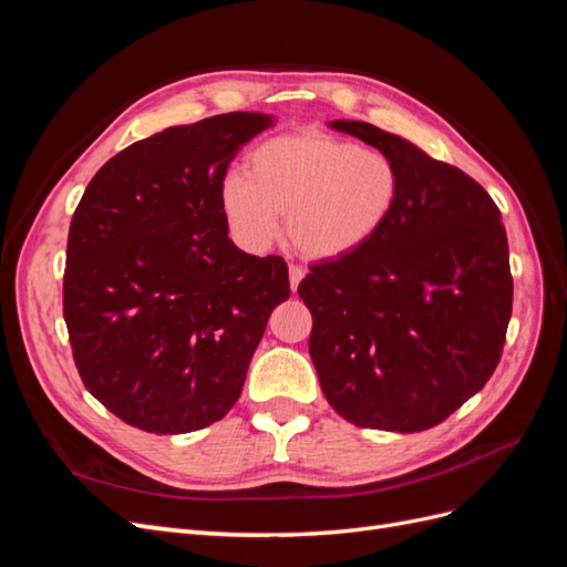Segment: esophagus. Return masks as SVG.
<instances>
[{
    "label": "esophagus",
    "mask_w": 567,
    "mask_h": 567,
    "mask_svg": "<svg viewBox=\"0 0 567 567\" xmlns=\"http://www.w3.org/2000/svg\"><path fill=\"white\" fill-rule=\"evenodd\" d=\"M302 277H305V271H302V267H298V265H290L288 267V279H290V290H298V284L302 281Z\"/></svg>",
    "instance_id": "esophagus-1"
}]
</instances>
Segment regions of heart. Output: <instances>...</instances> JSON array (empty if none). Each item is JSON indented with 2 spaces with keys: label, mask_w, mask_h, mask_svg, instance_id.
I'll use <instances>...</instances> for the list:
<instances>
[{
  "label": "heart",
  "mask_w": 567,
  "mask_h": 567,
  "mask_svg": "<svg viewBox=\"0 0 567 567\" xmlns=\"http://www.w3.org/2000/svg\"><path fill=\"white\" fill-rule=\"evenodd\" d=\"M402 179L385 153L321 132L281 134L255 146L246 175L221 182V213L246 250H265L286 217L288 241L307 260L364 248L398 208Z\"/></svg>",
  "instance_id": "obj_1"
}]
</instances>
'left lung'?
Instances as JSON below:
<instances>
[{
    "label": "left lung",
    "mask_w": 567,
    "mask_h": 567,
    "mask_svg": "<svg viewBox=\"0 0 567 567\" xmlns=\"http://www.w3.org/2000/svg\"><path fill=\"white\" fill-rule=\"evenodd\" d=\"M398 165L402 192L381 234L310 267V357L326 400L359 425L421 433L483 390L513 307L508 241L489 194L398 134L333 120Z\"/></svg>",
    "instance_id": "1"
}]
</instances>
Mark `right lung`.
I'll use <instances>...</instances> for the list:
<instances>
[{
  "instance_id": "obj_1",
  "label": "right lung",
  "mask_w": 567,
  "mask_h": 567,
  "mask_svg": "<svg viewBox=\"0 0 567 567\" xmlns=\"http://www.w3.org/2000/svg\"><path fill=\"white\" fill-rule=\"evenodd\" d=\"M265 113L167 127L90 182L68 231L63 319L80 379L156 435L219 421L244 390L271 310L290 296L279 255L234 246L221 182Z\"/></svg>"
}]
</instances>
